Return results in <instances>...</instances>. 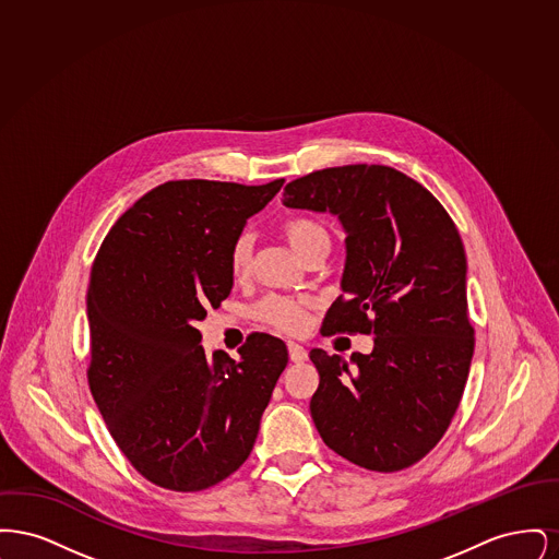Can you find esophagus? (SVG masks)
I'll return each instance as SVG.
<instances>
[{"label": "esophagus", "instance_id": "34e87169", "mask_svg": "<svg viewBox=\"0 0 559 559\" xmlns=\"http://www.w3.org/2000/svg\"><path fill=\"white\" fill-rule=\"evenodd\" d=\"M287 347H289V358H292L293 362H304V360H308V352H306V347L301 346V344L289 342Z\"/></svg>", "mask_w": 559, "mask_h": 559}]
</instances>
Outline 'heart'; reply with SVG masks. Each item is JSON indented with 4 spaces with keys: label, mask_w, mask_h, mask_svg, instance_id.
<instances>
[{
    "label": "heart",
    "mask_w": 559,
    "mask_h": 559,
    "mask_svg": "<svg viewBox=\"0 0 559 559\" xmlns=\"http://www.w3.org/2000/svg\"><path fill=\"white\" fill-rule=\"evenodd\" d=\"M281 233L304 260L317 251H326L331 245V235L326 226L312 215H292L283 219ZM249 260H251V237L242 233L233 240L228 249V270L235 281H239L247 274ZM310 308H312V301L306 297L295 299L285 295H267L255 306L253 314L255 319L262 320L264 324H270L283 333H297L306 326V314Z\"/></svg>",
    "instance_id": "b5f03b06"
}]
</instances>
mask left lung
I'll return each instance as SVG.
<instances>
[{
  "label": "left lung",
  "mask_w": 559,
  "mask_h": 559,
  "mask_svg": "<svg viewBox=\"0 0 559 559\" xmlns=\"http://www.w3.org/2000/svg\"><path fill=\"white\" fill-rule=\"evenodd\" d=\"M285 205L340 215L346 228L344 295L322 329L374 335L371 354L319 347L310 413L331 451L371 472H400L447 433L474 356L467 260L442 203L388 165L312 171L285 187Z\"/></svg>",
  "instance_id": "left-lung-1"
}]
</instances>
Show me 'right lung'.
Listing matches in <instances>:
<instances>
[{"instance_id": "right-lung-1", "label": "right lung", "mask_w": 559, "mask_h": 559, "mask_svg": "<svg viewBox=\"0 0 559 559\" xmlns=\"http://www.w3.org/2000/svg\"><path fill=\"white\" fill-rule=\"evenodd\" d=\"M285 180H174L146 192L103 240L90 272L87 383L133 469L176 492L235 474L285 371L287 346L251 333L235 362L205 354L197 320L233 289L228 249Z\"/></svg>"}]
</instances>
